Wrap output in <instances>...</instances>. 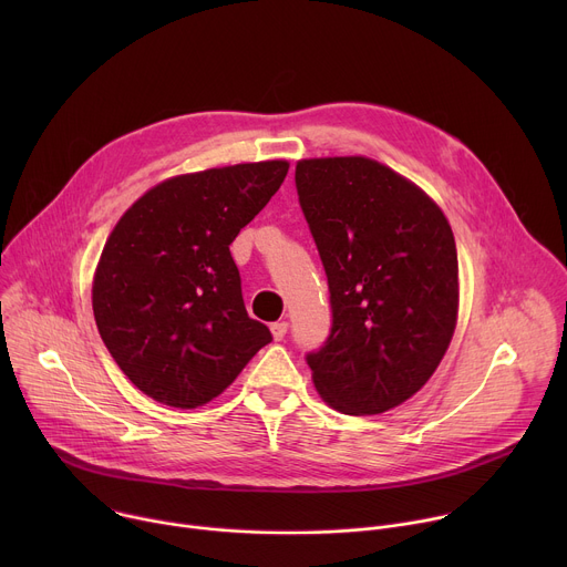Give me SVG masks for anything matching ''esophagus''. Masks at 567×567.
<instances>
[{
  "label": "esophagus",
  "mask_w": 567,
  "mask_h": 567,
  "mask_svg": "<svg viewBox=\"0 0 567 567\" xmlns=\"http://www.w3.org/2000/svg\"><path fill=\"white\" fill-rule=\"evenodd\" d=\"M289 330V322L287 320H278V322H271V334L276 341H282L285 334Z\"/></svg>",
  "instance_id": "obj_1"
}]
</instances>
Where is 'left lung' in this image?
Instances as JSON below:
<instances>
[{
	"mask_svg": "<svg viewBox=\"0 0 567 567\" xmlns=\"http://www.w3.org/2000/svg\"><path fill=\"white\" fill-rule=\"evenodd\" d=\"M296 188L332 302L328 343L307 357L311 381L339 413H385L424 388L451 346V224L417 184L368 156L300 158Z\"/></svg>",
	"mask_w": 567,
	"mask_h": 567,
	"instance_id": "obj_1",
	"label": "left lung"
}]
</instances>
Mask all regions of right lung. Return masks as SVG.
<instances>
[{
    "label": "right lung",
    "mask_w": 567,
    "mask_h": 567,
    "mask_svg": "<svg viewBox=\"0 0 567 567\" xmlns=\"http://www.w3.org/2000/svg\"><path fill=\"white\" fill-rule=\"evenodd\" d=\"M289 161L177 175L112 228L92 282L103 343L125 377L171 409L221 394L271 341L249 318L230 241L276 195Z\"/></svg>",
    "instance_id": "right-lung-1"
}]
</instances>
